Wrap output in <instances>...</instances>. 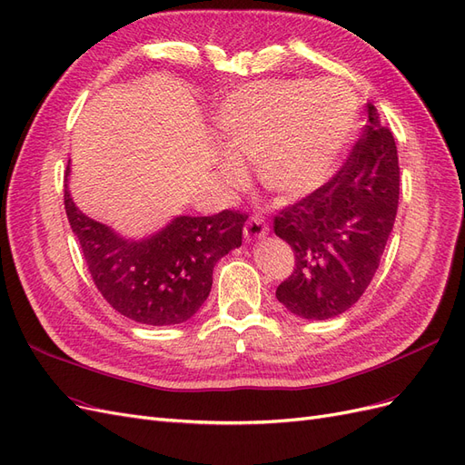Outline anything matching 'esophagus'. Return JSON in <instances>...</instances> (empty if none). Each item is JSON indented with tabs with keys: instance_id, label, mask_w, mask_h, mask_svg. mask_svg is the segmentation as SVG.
<instances>
[{
	"instance_id": "1",
	"label": "esophagus",
	"mask_w": 465,
	"mask_h": 465,
	"mask_svg": "<svg viewBox=\"0 0 465 465\" xmlns=\"http://www.w3.org/2000/svg\"><path fill=\"white\" fill-rule=\"evenodd\" d=\"M267 231H270V229H267L265 221H263L260 215H254V217H250L248 223H246L244 236L248 238V241H256V238L265 236Z\"/></svg>"
}]
</instances>
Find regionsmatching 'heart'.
<instances>
[{
  "label": "heart",
  "mask_w": 465,
  "mask_h": 465,
  "mask_svg": "<svg viewBox=\"0 0 465 465\" xmlns=\"http://www.w3.org/2000/svg\"><path fill=\"white\" fill-rule=\"evenodd\" d=\"M357 122V98L340 81H262L223 101L217 128L231 157L229 180H242V166L256 164L263 188L279 198L316 188L340 161Z\"/></svg>",
  "instance_id": "b5f03b06"
}]
</instances>
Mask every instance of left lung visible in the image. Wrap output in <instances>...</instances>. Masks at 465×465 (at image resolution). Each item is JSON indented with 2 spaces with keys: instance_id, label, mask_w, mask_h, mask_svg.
<instances>
[{
  "instance_id": "1",
  "label": "left lung",
  "mask_w": 465,
  "mask_h": 465,
  "mask_svg": "<svg viewBox=\"0 0 465 465\" xmlns=\"http://www.w3.org/2000/svg\"><path fill=\"white\" fill-rule=\"evenodd\" d=\"M367 112L364 134L340 171L273 219L275 234L294 252V272L275 297L304 320L340 316L362 297L396 221V142L374 104Z\"/></svg>"
}]
</instances>
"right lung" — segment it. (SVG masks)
Listing matches in <instances>:
<instances>
[{"mask_svg": "<svg viewBox=\"0 0 465 465\" xmlns=\"http://www.w3.org/2000/svg\"><path fill=\"white\" fill-rule=\"evenodd\" d=\"M64 203L91 277L122 316L147 326L190 320L209 297L213 267L242 244L248 215L224 209L211 217L180 215L143 241H130L75 207L67 188Z\"/></svg>", "mask_w": 465, "mask_h": 465, "instance_id": "add662e5", "label": "right lung"}]
</instances>
